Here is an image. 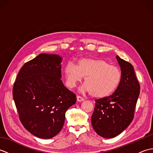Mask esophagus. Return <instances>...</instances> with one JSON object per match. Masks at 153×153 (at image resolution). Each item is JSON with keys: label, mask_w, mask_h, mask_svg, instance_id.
<instances>
[{"label": "esophagus", "mask_w": 153, "mask_h": 153, "mask_svg": "<svg viewBox=\"0 0 153 153\" xmlns=\"http://www.w3.org/2000/svg\"><path fill=\"white\" fill-rule=\"evenodd\" d=\"M77 102H82L84 100V99L80 96H77Z\"/></svg>", "instance_id": "esophagus-1"}]
</instances>
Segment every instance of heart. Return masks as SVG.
Listing matches in <instances>:
<instances>
[{
  "label": "heart",
  "mask_w": 153,
  "mask_h": 153,
  "mask_svg": "<svg viewBox=\"0 0 153 153\" xmlns=\"http://www.w3.org/2000/svg\"><path fill=\"white\" fill-rule=\"evenodd\" d=\"M66 85L73 89L85 77L81 91L91 93L92 97L102 99L115 91L121 81V72L118 68L110 66L101 59L83 58L77 66L69 62L64 68Z\"/></svg>",
  "instance_id": "1"
}]
</instances>
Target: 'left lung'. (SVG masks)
Returning a JSON list of instances; mask_svg holds the SVG:
<instances>
[{
    "mask_svg": "<svg viewBox=\"0 0 153 153\" xmlns=\"http://www.w3.org/2000/svg\"><path fill=\"white\" fill-rule=\"evenodd\" d=\"M121 69V81L111 96L97 100L91 116L94 130L104 138L120 135L130 124L140 93L132 65L116 56Z\"/></svg>",
    "mask_w": 153,
    "mask_h": 153,
    "instance_id": "obj_1",
    "label": "left lung"
}]
</instances>
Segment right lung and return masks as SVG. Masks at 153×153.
Instances as JSON below:
<instances>
[{
	"label": "right lung",
	"mask_w": 153,
	"mask_h": 153,
	"mask_svg": "<svg viewBox=\"0 0 153 153\" xmlns=\"http://www.w3.org/2000/svg\"><path fill=\"white\" fill-rule=\"evenodd\" d=\"M62 58L41 53L19 70L13 98L24 128L35 137L47 139L64 126L67 110L76 102V95L61 80Z\"/></svg>",
	"instance_id": "obj_1"
}]
</instances>
